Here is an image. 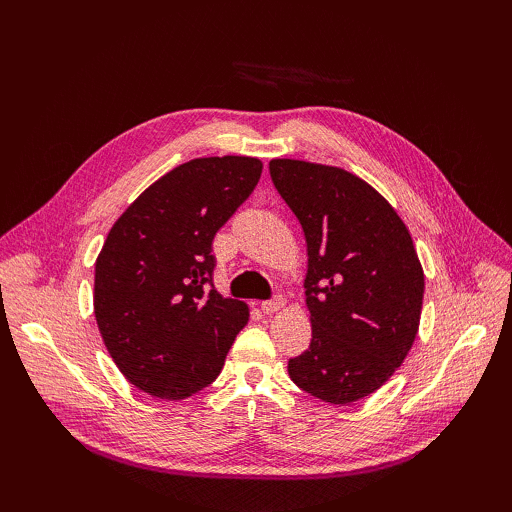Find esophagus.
Listing matches in <instances>:
<instances>
[{"label":"esophagus","mask_w":512,"mask_h":512,"mask_svg":"<svg viewBox=\"0 0 512 512\" xmlns=\"http://www.w3.org/2000/svg\"><path fill=\"white\" fill-rule=\"evenodd\" d=\"M282 307H284V299L282 297H273L271 301H262L260 303L262 314H275V312H280Z\"/></svg>","instance_id":"34e87169"}]
</instances>
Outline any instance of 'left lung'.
Segmentation results:
<instances>
[{
  "label": "left lung",
  "instance_id": "obj_1",
  "mask_svg": "<svg viewBox=\"0 0 512 512\" xmlns=\"http://www.w3.org/2000/svg\"><path fill=\"white\" fill-rule=\"evenodd\" d=\"M269 173L307 243L312 342L288 374L309 395L352 404L378 391L414 344L421 260L397 211L348 170L282 158Z\"/></svg>",
  "mask_w": 512,
  "mask_h": 512
}]
</instances>
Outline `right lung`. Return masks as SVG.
Returning a JSON list of instances; mask_svg holds the SVG:
<instances>
[{"mask_svg": "<svg viewBox=\"0 0 512 512\" xmlns=\"http://www.w3.org/2000/svg\"><path fill=\"white\" fill-rule=\"evenodd\" d=\"M262 173L247 156L196 158L121 213L96 260L94 312L108 354L136 389L185 399L220 376L247 324L213 288V237Z\"/></svg>", "mask_w": 512, "mask_h": 512, "instance_id": "add662e5", "label": "right lung"}]
</instances>
